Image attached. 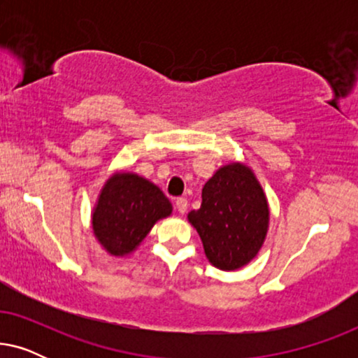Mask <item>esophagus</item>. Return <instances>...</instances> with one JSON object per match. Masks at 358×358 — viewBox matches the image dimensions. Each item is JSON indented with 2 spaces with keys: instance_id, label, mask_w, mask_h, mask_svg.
Returning a JSON list of instances; mask_svg holds the SVG:
<instances>
[{
  "instance_id": "34e87169",
  "label": "esophagus",
  "mask_w": 358,
  "mask_h": 358,
  "mask_svg": "<svg viewBox=\"0 0 358 358\" xmlns=\"http://www.w3.org/2000/svg\"><path fill=\"white\" fill-rule=\"evenodd\" d=\"M176 208H178V212L180 215H184L185 212H187V199L179 197L178 200H176Z\"/></svg>"
}]
</instances>
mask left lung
<instances>
[{"label": "left lung", "instance_id": "1", "mask_svg": "<svg viewBox=\"0 0 358 358\" xmlns=\"http://www.w3.org/2000/svg\"><path fill=\"white\" fill-rule=\"evenodd\" d=\"M202 239L208 262L220 271H238L261 251L271 210L261 182L244 163L220 168L202 189V205L187 215Z\"/></svg>", "mask_w": 358, "mask_h": 358}]
</instances>
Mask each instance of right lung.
<instances>
[{
    "label": "right lung",
    "mask_w": 358,
    "mask_h": 358,
    "mask_svg": "<svg viewBox=\"0 0 358 358\" xmlns=\"http://www.w3.org/2000/svg\"><path fill=\"white\" fill-rule=\"evenodd\" d=\"M173 205L158 185L129 171H117L102 185L91 224L97 243L114 257L129 256Z\"/></svg>",
    "instance_id": "add662e5"
}]
</instances>
